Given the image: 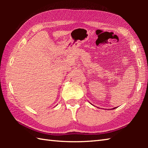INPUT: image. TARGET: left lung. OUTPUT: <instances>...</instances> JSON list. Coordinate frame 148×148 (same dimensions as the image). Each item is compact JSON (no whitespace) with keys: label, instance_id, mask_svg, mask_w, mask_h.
I'll list each match as a JSON object with an SVG mask.
<instances>
[{"label":"left lung","instance_id":"left-lung-1","mask_svg":"<svg viewBox=\"0 0 148 148\" xmlns=\"http://www.w3.org/2000/svg\"><path fill=\"white\" fill-rule=\"evenodd\" d=\"M113 108V109H115V108Z\"/></svg>","mask_w":148,"mask_h":148}]
</instances>
